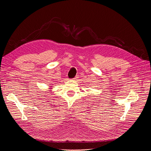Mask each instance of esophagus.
Here are the masks:
<instances>
[{
	"instance_id": "1",
	"label": "esophagus",
	"mask_w": 151,
	"mask_h": 151,
	"mask_svg": "<svg viewBox=\"0 0 151 151\" xmlns=\"http://www.w3.org/2000/svg\"><path fill=\"white\" fill-rule=\"evenodd\" d=\"M77 78H78V76H75V77L74 78H73V80H76V79H77Z\"/></svg>"
}]
</instances>
